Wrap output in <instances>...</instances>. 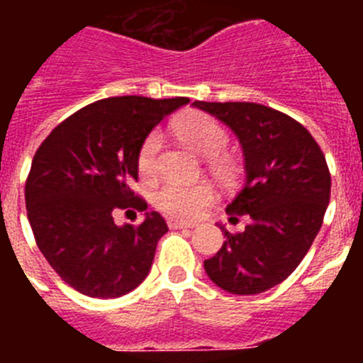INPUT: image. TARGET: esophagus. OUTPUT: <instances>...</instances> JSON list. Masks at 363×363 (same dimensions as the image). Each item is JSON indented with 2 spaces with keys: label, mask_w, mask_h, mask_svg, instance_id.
Here are the masks:
<instances>
[{
  "label": "esophagus",
  "mask_w": 363,
  "mask_h": 363,
  "mask_svg": "<svg viewBox=\"0 0 363 363\" xmlns=\"http://www.w3.org/2000/svg\"><path fill=\"white\" fill-rule=\"evenodd\" d=\"M167 225L171 227V229H187V227H194L196 223L185 221V220H178V218H169V220H167Z\"/></svg>",
  "instance_id": "1"
}]
</instances>
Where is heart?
Returning <instances> with one entry per match:
<instances>
[{
	"mask_svg": "<svg viewBox=\"0 0 363 363\" xmlns=\"http://www.w3.org/2000/svg\"><path fill=\"white\" fill-rule=\"evenodd\" d=\"M174 133L185 145L203 158H213L220 154L229 142L223 127L203 112H191L179 118L174 123ZM160 149L162 136L160 133H150L138 150V172L143 178H149L156 172ZM209 167L220 179H229L234 171L233 163L227 158H213ZM213 196V189L207 184H182L178 179H167L154 192V205L172 216L194 218L203 211L205 205L211 203Z\"/></svg>",
	"mask_w": 363,
	"mask_h": 363,
	"instance_id": "1",
	"label": "heart"
}]
</instances>
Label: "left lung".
<instances>
[{
	"instance_id": "left-lung-1",
	"label": "left lung",
	"mask_w": 363,
	"mask_h": 363,
	"mask_svg": "<svg viewBox=\"0 0 363 363\" xmlns=\"http://www.w3.org/2000/svg\"><path fill=\"white\" fill-rule=\"evenodd\" d=\"M238 136L245 182L227 205L230 221L251 218L243 233L205 259L207 277L233 294H258L281 284L313 245L331 198L325 156L309 130L271 107L249 101H194Z\"/></svg>"
}]
</instances>
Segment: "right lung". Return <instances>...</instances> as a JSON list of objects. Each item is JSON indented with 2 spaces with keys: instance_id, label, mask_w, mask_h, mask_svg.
<instances>
[{
  "instance_id": "right-lung-1",
  "label": "right lung",
  "mask_w": 363,
  "mask_h": 363,
  "mask_svg": "<svg viewBox=\"0 0 363 363\" xmlns=\"http://www.w3.org/2000/svg\"><path fill=\"white\" fill-rule=\"evenodd\" d=\"M189 98L118 96L74 112L45 138L25 184L28 221L41 255L65 284L91 298L136 289L167 223L156 211L140 225H116L114 211H145L130 191L138 150Z\"/></svg>"
}]
</instances>
